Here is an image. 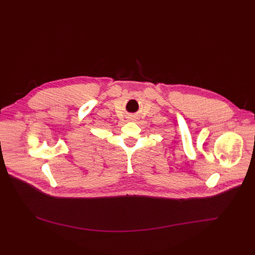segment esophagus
Instances as JSON below:
<instances>
[{
    "mask_svg": "<svg viewBox=\"0 0 255 255\" xmlns=\"http://www.w3.org/2000/svg\"><path fill=\"white\" fill-rule=\"evenodd\" d=\"M128 119H129L130 121H135V120H136V117L133 116V115H130V117H128Z\"/></svg>",
    "mask_w": 255,
    "mask_h": 255,
    "instance_id": "34e87169",
    "label": "esophagus"
}]
</instances>
